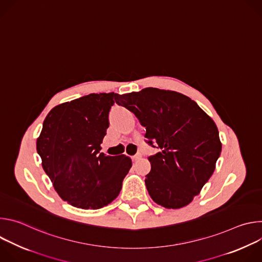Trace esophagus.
<instances>
[{
  "label": "esophagus",
  "instance_id": "1",
  "mask_svg": "<svg viewBox=\"0 0 262 262\" xmlns=\"http://www.w3.org/2000/svg\"><path fill=\"white\" fill-rule=\"evenodd\" d=\"M141 157H142V156H141V154H137V155H135L132 159H133V161H134V162H136V161H139V160L141 159Z\"/></svg>",
  "mask_w": 262,
  "mask_h": 262
}]
</instances>
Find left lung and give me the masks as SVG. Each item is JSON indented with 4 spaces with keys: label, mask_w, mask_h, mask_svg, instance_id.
Instances as JSON below:
<instances>
[{
    "label": "left lung",
    "mask_w": 262,
    "mask_h": 262,
    "mask_svg": "<svg viewBox=\"0 0 262 262\" xmlns=\"http://www.w3.org/2000/svg\"><path fill=\"white\" fill-rule=\"evenodd\" d=\"M115 101L133 112L146 128V143L160 149L148 157L149 195L166 208L188 205L212 175L221 155L213 120L196 101L175 91L145 88L118 94Z\"/></svg>",
    "instance_id": "1"
}]
</instances>
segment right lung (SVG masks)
<instances>
[{
  "label": "right lung",
  "instance_id": "1",
  "mask_svg": "<svg viewBox=\"0 0 262 262\" xmlns=\"http://www.w3.org/2000/svg\"><path fill=\"white\" fill-rule=\"evenodd\" d=\"M118 94H89L55 106L47 118L37 152L59 196L72 206L98 209L119 195L132 160L100 152L108 113Z\"/></svg>",
  "mask_w": 262,
  "mask_h": 262
}]
</instances>
